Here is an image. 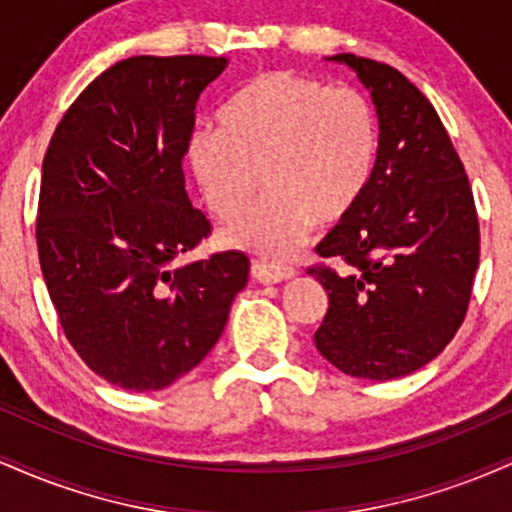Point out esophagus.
<instances>
[{"label":"esophagus","instance_id":"obj_1","mask_svg":"<svg viewBox=\"0 0 512 512\" xmlns=\"http://www.w3.org/2000/svg\"><path fill=\"white\" fill-rule=\"evenodd\" d=\"M252 276H255L260 284H279V281L291 279L296 276V269L286 267V264H274V262H252Z\"/></svg>","mask_w":512,"mask_h":512}]
</instances>
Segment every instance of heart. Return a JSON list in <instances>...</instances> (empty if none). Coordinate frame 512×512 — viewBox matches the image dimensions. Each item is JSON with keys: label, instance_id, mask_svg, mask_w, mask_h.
Listing matches in <instances>:
<instances>
[{"label": "heart", "instance_id": "heart-1", "mask_svg": "<svg viewBox=\"0 0 512 512\" xmlns=\"http://www.w3.org/2000/svg\"><path fill=\"white\" fill-rule=\"evenodd\" d=\"M378 158V115L366 93L315 76L264 72L243 84L187 144V163L228 248L284 260L317 226L354 214Z\"/></svg>", "mask_w": 512, "mask_h": 512}]
</instances>
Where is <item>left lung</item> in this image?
<instances>
[{
	"label": "left lung",
	"mask_w": 512,
	"mask_h": 512,
	"mask_svg": "<svg viewBox=\"0 0 512 512\" xmlns=\"http://www.w3.org/2000/svg\"><path fill=\"white\" fill-rule=\"evenodd\" d=\"M380 122L366 195L308 269L330 296L315 346L334 368L392 380L433 361L460 330L479 267L472 187L428 98L395 67L344 52Z\"/></svg>",
	"instance_id": "8db88e82"
}]
</instances>
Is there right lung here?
Masks as SVG:
<instances>
[{"instance_id": "1", "label": "right lung", "mask_w": 512, "mask_h": 512, "mask_svg": "<svg viewBox=\"0 0 512 512\" xmlns=\"http://www.w3.org/2000/svg\"><path fill=\"white\" fill-rule=\"evenodd\" d=\"M226 57H129L88 84L40 180V269L64 337L122 390H163L202 363L248 284L243 252L170 269L211 223L185 192L199 93Z\"/></svg>"}]
</instances>
